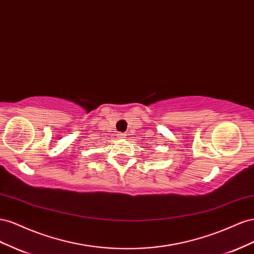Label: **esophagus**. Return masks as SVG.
Masks as SVG:
<instances>
[{
  "label": "esophagus",
  "instance_id": "34e87169",
  "mask_svg": "<svg viewBox=\"0 0 254 254\" xmlns=\"http://www.w3.org/2000/svg\"><path fill=\"white\" fill-rule=\"evenodd\" d=\"M120 135H121V137H125V136H127V134H126V133H121Z\"/></svg>",
  "mask_w": 254,
  "mask_h": 254
}]
</instances>
